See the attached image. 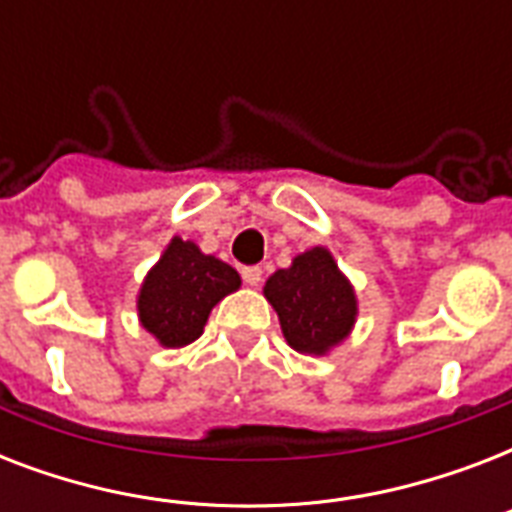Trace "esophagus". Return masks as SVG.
<instances>
[{"instance_id":"obj_1","label":"esophagus","mask_w":512,"mask_h":512,"mask_svg":"<svg viewBox=\"0 0 512 512\" xmlns=\"http://www.w3.org/2000/svg\"><path fill=\"white\" fill-rule=\"evenodd\" d=\"M241 276H244V284H247V287H257V284L263 281V268H260V265H247V268L241 271Z\"/></svg>"}]
</instances>
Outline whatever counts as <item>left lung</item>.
<instances>
[{
  "label": "left lung",
  "instance_id": "1",
  "mask_svg": "<svg viewBox=\"0 0 512 512\" xmlns=\"http://www.w3.org/2000/svg\"><path fill=\"white\" fill-rule=\"evenodd\" d=\"M263 295L279 316L287 345L303 356H327L356 327V289L327 247L292 257L289 268L268 276Z\"/></svg>",
  "mask_w": 512,
  "mask_h": 512
}]
</instances>
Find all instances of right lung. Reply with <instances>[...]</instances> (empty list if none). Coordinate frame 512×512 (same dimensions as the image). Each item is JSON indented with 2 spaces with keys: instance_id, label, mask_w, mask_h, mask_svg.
<instances>
[{
  "instance_id": "add662e5",
  "label": "right lung",
  "mask_w": 512,
  "mask_h": 512,
  "mask_svg": "<svg viewBox=\"0 0 512 512\" xmlns=\"http://www.w3.org/2000/svg\"><path fill=\"white\" fill-rule=\"evenodd\" d=\"M239 287L236 268L204 255L196 241L172 236L135 297L140 327L162 348H185L199 340L212 308Z\"/></svg>"
}]
</instances>
